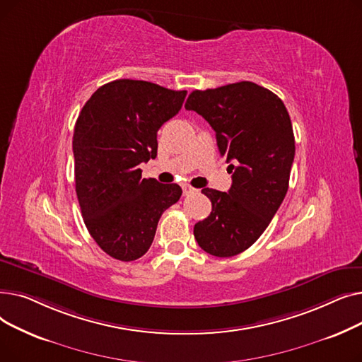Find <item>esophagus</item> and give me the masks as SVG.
I'll use <instances>...</instances> for the list:
<instances>
[{"instance_id": "obj_1", "label": "esophagus", "mask_w": 362, "mask_h": 362, "mask_svg": "<svg viewBox=\"0 0 362 362\" xmlns=\"http://www.w3.org/2000/svg\"><path fill=\"white\" fill-rule=\"evenodd\" d=\"M182 191H183V195H189V194L195 192L197 189H195V187H192L191 185H182Z\"/></svg>"}]
</instances>
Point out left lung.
<instances>
[{"instance_id": "obj_1", "label": "left lung", "mask_w": 362, "mask_h": 362, "mask_svg": "<svg viewBox=\"0 0 362 362\" xmlns=\"http://www.w3.org/2000/svg\"><path fill=\"white\" fill-rule=\"evenodd\" d=\"M186 110L202 116L216 132L232 175L229 192L204 187L211 214L198 221L194 236L214 257H233L264 233L289 187L295 136L289 112L272 90L254 82L194 90Z\"/></svg>"}]
</instances>
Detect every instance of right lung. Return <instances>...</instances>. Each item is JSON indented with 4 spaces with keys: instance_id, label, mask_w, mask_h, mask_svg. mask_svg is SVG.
<instances>
[{
    "instance_id": "add662e5",
    "label": "right lung",
    "mask_w": 362,
    "mask_h": 362,
    "mask_svg": "<svg viewBox=\"0 0 362 362\" xmlns=\"http://www.w3.org/2000/svg\"><path fill=\"white\" fill-rule=\"evenodd\" d=\"M185 97L186 90L119 79L95 90L76 120V195L88 232L112 258L145 255L161 214L182 197L176 183L142 179L139 164L157 157V132Z\"/></svg>"
}]
</instances>
